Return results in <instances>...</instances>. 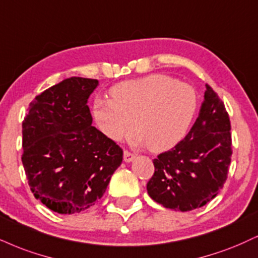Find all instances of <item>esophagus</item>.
<instances>
[{
    "instance_id": "34e87169",
    "label": "esophagus",
    "mask_w": 258,
    "mask_h": 258,
    "mask_svg": "<svg viewBox=\"0 0 258 258\" xmlns=\"http://www.w3.org/2000/svg\"><path fill=\"white\" fill-rule=\"evenodd\" d=\"M135 159H136V156L133 154L130 153V151H127V150L123 151V161H125V162H127V163L132 162Z\"/></svg>"
}]
</instances>
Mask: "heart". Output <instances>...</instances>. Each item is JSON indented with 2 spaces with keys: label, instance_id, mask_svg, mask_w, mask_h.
I'll return each mask as SVG.
<instances>
[{
  "label": "heart",
  "instance_id": "heart-1",
  "mask_svg": "<svg viewBox=\"0 0 258 258\" xmlns=\"http://www.w3.org/2000/svg\"><path fill=\"white\" fill-rule=\"evenodd\" d=\"M109 98H96L92 119L102 135L120 142L137 130L138 142L155 153L182 141L197 110V96L188 84L166 74L126 80L110 89Z\"/></svg>",
  "mask_w": 258,
  "mask_h": 258
}]
</instances>
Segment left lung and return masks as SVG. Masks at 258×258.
Listing matches in <instances>:
<instances>
[{
    "label": "left lung",
    "instance_id": "1",
    "mask_svg": "<svg viewBox=\"0 0 258 258\" xmlns=\"http://www.w3.org/2000/svg\"><path fill=\"white\" fill-rule=\"evenodd\" d=\"M200 114L187 136L155 159L149 196L164 208L190 212L218 196L232 156L231 122L225 104L207 84Z\"/></svg>",
    "mask_w": 258,
    "mask_h": 258
}]
</instances>
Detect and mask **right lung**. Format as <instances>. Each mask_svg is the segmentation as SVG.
I'll return each mask as SVG.
<instances>
[{
  "mask_svg": "<svg viewBox=\"0 0 258 258\" xmlns=\"http://www.w3.org/2000/svg\"><path fill=\"white\" fill-rule=\"evenodd\" d=\"M98 80L71 77L36 96L23 121L21 157L31 191L52 212L86 210L103 196L122 149L91 126Z\"/></svg>",
  "mask_w": 258,
  "mask_h": 258,
  "instance_id": "obj_1",
  "label": "right lung"
}]
</instances>
